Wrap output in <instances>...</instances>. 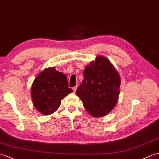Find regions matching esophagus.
I'll return each instance as SVG.
<instances>
[{
    "instance_id": "34e87169",
    "label": "esophagus",
    "mask_w": 159,
    "mask_h": 159,
    "mask_svg": "<svg viewBox=\"0 0 159 159\" xmlns=\"http://www.w3.org/2000/svg\"><path fill=\"white\" fill-rule=\"evenodd\" d=\"M76 89H77V86H75V87H74L73 88H72V90H73V92L74 93H75L76 92Z\"/></svg>"
}]
</instances>
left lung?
<instances>
[{"label":"left lung","mask_w":159,"mask_h":159,"mask_svg":"<svg viewBox=\"0 0 159 159\" xmlns=\"http://www.w3.org/2000/svg\"><path fill=\"white\" fill-rule=\"evenodd\" d=\"M83 74L84 79L78 87L76 95L91 116H106L116 107L119 98V73L105 57L98 56L86 66Z\"/></svg>","instance_id":"1"}]
</instances>
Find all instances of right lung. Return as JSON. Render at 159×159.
<instances>
[{
    "instance_id": "1",
    "label": "right lung",
    "mask_w": 159,
    "mask_h": 159,
    "mask_svg": "<svg viewBox=\"0 0 159 159\" xmlns=\"http://www.w3.org/2000/svg\"><path fill=\"white\" fill-rule=\"evenodd\" d=\"M31 92L35 109L43 115L49 116L59 109L61 101L72 93V89L68 87L67 76L52 67L37 76Z\"/></svg>"
}]
</instances>
